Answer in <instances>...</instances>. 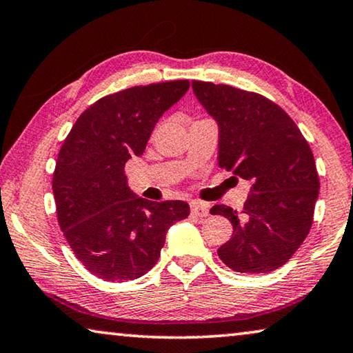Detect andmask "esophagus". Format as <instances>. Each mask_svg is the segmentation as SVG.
<instances>
[{"mask_svg":"<svg viewBox=\"0 0 353 353\" xmlns=\"http://www.w3.org/2000/svg\"><path fill=\"white\" fill-rule=\"evenodd\" d=\"M190 212L194 216H207L209 215V207H207V204L201 203V201H192L190 203Z\"/></svg>","mask_w":353,"mask_h":353,"instance_id":"34e87169","label":"esophagus"}]
</instances>
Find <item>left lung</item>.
Wrapping results in <instances>:
<instances>
[{
	"instance_id": "1",
	"label": "left lung",
	"mask_w": 353,
	"mask_h": 353,
	"mask_svg": "<svg viewBox=\"0 0 353 353\" xmlns=\"http://www.w3.org/2000/svg\"><path fill=\"white\" fill-rule=\"evenodd\" d=\"M192 86L220 127L218 166L251 181L242 210L210 209L234 228L218 256L234 272L276 270L300 248L314 220L319 174L310 144L292 117L261 94L210 81Z\"/></svg>"
}]
</instances>
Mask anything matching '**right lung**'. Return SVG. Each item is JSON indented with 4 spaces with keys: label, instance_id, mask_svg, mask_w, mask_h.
Instances as JSON below:
<instances>
[{
    "label": "right lung",
    "instance_id": "obj_1",
    "mask_svg": "<svg viewBox=\"0 0 353 353\" xmlns=\"http://www.w3.org/2000/svg\"><path fill=\"white\" fill-rule=\"evenodd\" d=\"M188 88V80H176L110 94L83 111L64 139L53 172L56 215L77 259L100 279L122 283L148 273L168 229L190 214L183 201L135 196L124 171Z\"/></svg>",
    "mask_w": 353,
    "mask_h": 353
}]
</instances>
